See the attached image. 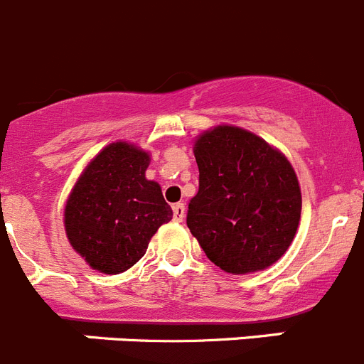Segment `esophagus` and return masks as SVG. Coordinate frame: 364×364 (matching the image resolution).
<instances>
[{"label":"esophagus","instance_id":"34e87169","mask_svg":"<svg viewBox=\"0 0 364 364\" xmlns=\"http://www.w3.org/2000/svg\"><path fill=\"white\" fill-rule=\"evenodd\" d=\"M173 218L176 221H182L186 218V205L184 203H175L173 205Z\"/></svg>","mask_w":364,"mask_h":364}]
</instances>
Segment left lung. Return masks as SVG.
<instances>
[{
	"label": "left lung",
	"mask_w": 364,
	"mask_h": 364,
	"mask_svg": "<svg viewBox=\"0 0 364 364\" xmlns=\"http://www.w3.org/2000/svg\"><path fill=\"white\" fill-rule=\"evenodd\" d=\"M200 189L188 227L207 257L232 275L262 272L293 243L302 213L299 178L288 157L234 124L195 139Z\"/></svg>",
	"instance_id": "obj_1"
}]
</instances>
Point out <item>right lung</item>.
Instances as JSON below:
<instances>
[{"label":"right lung","instance_id":"right-lung-1","mask_svg":"<svg viewBox=\"0 0 364 364\" xmlns=\"http://www.w3.org/2000/svg\"><path fill=\"white\" fill-rule=\"evenodd\" d=\"M150 151L116 141L91 159L64 207L69 245L92 269L132 268L162 223L173 218L159 182L146 178Z\"/></svg>","mask_w":364,"mask_h":364}]
</instances>
